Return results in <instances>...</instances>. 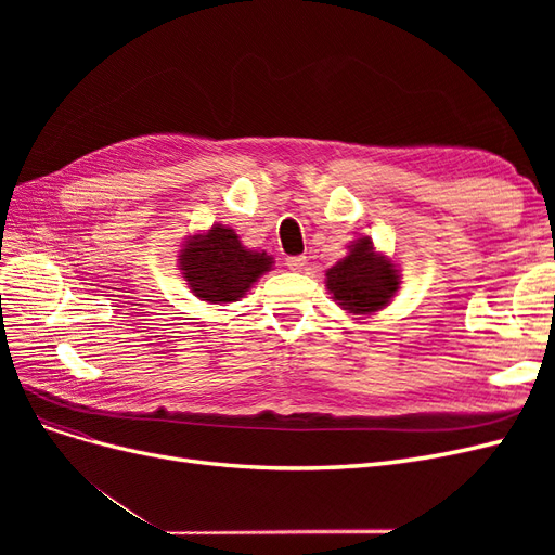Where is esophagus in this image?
<instances>
[{
    "label": "esophagus",
    "instance_id": "34e87169",
    "mask_svg": "<svg viewBox=\"0 0 555 555\" xmlns=\"http://www.w3.org/2000/svg\"><path fill=\"white\" fill-rule=\"evenodd\" d=\"M308 263L306 257H287V268H292V271H304Z\"/></svg>",
    "mask_w": 555,
    "mask_h": 555
}]
</instances>
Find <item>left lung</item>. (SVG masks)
<instances>
[{
	"instance_id": "8db88e82",
	"label": "left lung",
	"mask_w": 555,
	"mask_h": 555,
	"mask_svg": "<svg viewBox=\"0 0 555 555\" xmlns=\"http://www.w3.org/2000/svg\"><path fill=\"white\" fill-rule=\"evenodd\" d=\"M326 287L338 304L354 314H371L389 304L398 289L393 263L377 257L373 243L363 238L349 255L326 271Z\"/></svg>"
}]
</instances>
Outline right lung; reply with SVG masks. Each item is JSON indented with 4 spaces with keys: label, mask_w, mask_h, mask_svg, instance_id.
Masks as SVG:
<instances>
[{
    "label": "right lung",
    "mask_w": 555,
    "mask_h": 555,
    "mask_svg": "<svg viewBox=\"0 0 555 555\" xmlns=\"http://www.w3.org/2000/svg\"><path fill=\"white\" fill-rule=\"evenodd\" d=\"M182 275L192 292L208 304L238 300L266 271L271 257L266 251L245 249L233 229L215 224L206 236H196L180 255Z\"/></svg>",
    "instance_id": "right-lung-1"
}]
</instances>
